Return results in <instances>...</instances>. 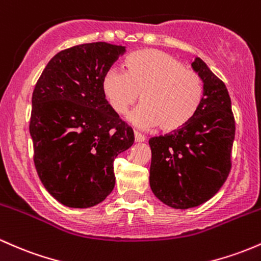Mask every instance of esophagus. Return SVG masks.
<instances>
[{
    "label": "esophagus",
    "mask_w": 261,
    "mask_h": 261,
    "mask_svg": "<svg viewBox=\"0 0 261 261\" xmlns=\"http://www.w3.org/2000/svg\"><path fill=\"white\" fill-rule=\"evenodd\" d=\"M134 141H136L137 143H142L145 141V137L143 136V134L138 133V132H134Z\"/></svg>",
    "instance_id": "esophagus-1"
}]
</instances>
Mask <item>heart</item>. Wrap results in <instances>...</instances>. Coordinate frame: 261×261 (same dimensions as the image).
Instances as JSON below:
<instances>
[{"mask_svg":"<svg viewBox=\"0 0 261 261\" xmlns=\"http://www.w3.org/2000/svg\"><path fill=\"white\" fill-rule=\"evenodd\" d=\"M125 73L111 68L103 74L102 92L109 107L123 116L141 94L143 105L128 119L139 128L159 125L164 133L187 127L204 100V82L181 61L158 49H142L128 56Z\"/></svg>","mask_w":261,"mask_h":261,"instance_id":"obj_1","label":"heart"}]
</instances>
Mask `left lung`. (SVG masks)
<instances>
[{"instance_id":"1","label":"left lung","mask_w":261,"mask_h":261,"mask_svg":"<svg viewBox=\"0 0 261 261\" xmlns=\"http://www.w3.org/2000/svg\"><path fill=\"white\" fill-rule=\"evenodd\" d=\"M192 67L204 82L197 117L183 129L149 139L150 188L175 209L194 208L214 197L231 169L235 119L228 89L200 58Z\"/></svg>"}]
</instances>
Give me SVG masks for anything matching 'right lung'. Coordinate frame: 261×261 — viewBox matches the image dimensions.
<instances>
[{
    "mask_svg": "<svg viewBox=\"0 0 261 261\" xmlns=\"http://www.w3.org/2000/svg\"><path fill=\"white\" fill-rule=\"evenodd\" d=\"M125 52L107 42L78 44L49 61L32 94L30 133L42 184L69 208L111 194L113 162L133 144V129L109 107L103 74Z\"/></svg>",
    "mask_w": 261,
    "mask_h": 261,
    "instance_id": "1",
    "label": "right lung"
}]
</instances>
